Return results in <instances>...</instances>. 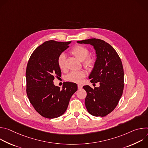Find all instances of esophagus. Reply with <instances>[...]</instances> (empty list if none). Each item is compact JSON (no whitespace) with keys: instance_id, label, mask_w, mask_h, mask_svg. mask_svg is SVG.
<instances>
[{"instance_id":"esophagus-1","label":"esophagus","mask_w":148,"mask_h":148,"mask_svg":"<svg viewBox=\"0 0 148 148\" xmlns=\"http://www.w3.org/2000/svg\"><path fill=\"white\" fill-rule=\"evenodd\" d=\"M82 86H81V85H78V90H81V88H82Z\"/></svg>"}]
</instances>
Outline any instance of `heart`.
Returning a JSON list of instances; mask_svg holds the SVG:
<instances>
[{"label":"heart","instance_id":"obj_1","mask_svg":"<svg viewBox=\"0 0 148 148\" xmlns=\"http://www.w3.org/2000/svg\"><path fill=\"white\" fill-rule=\"evenodd\" d=\"M70 53L76 57L78 60L83 61V65L86 68L90 70L95 64V58L92 56H88L89 50L85 46L81 45H77L71 49ZM66 56L64 54L61 53L57 58V64L60 70H63L65 69L66 65ZM86 77V73L83 71H71L66 76L67 81L79 83L81 82L82 78Z\"/></svg>","mask_w":148,"mask_h":148}]
</instances>
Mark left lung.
<instances>
[{
    "instance_id": "obj_1",
    "label": "left lung",
    "mask_w": 148,
    "mask_h": 148,
    "mask_svg": "<svg viewBox=\"0 0 148 148\" xmlns=\"http://www.w3.org/2000/svg\"><path fill=\"white\" fill-rule=\"evenodd\" d=\"M77 42L91 45L96 54L88 78L92 83L99 82V87H83L87 92L86 108L93 116H105L115 108L122 95L124 74L121 60L115 49L103 40L90 38Z\"/></svg>"
}]
</instances>
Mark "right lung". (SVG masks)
<instances>
[{
  "instance_id": "right-lung-1",
  "label": "right lung",
  "mask_w": 148,
  "mask_h": 148,
  "mask_svg": "<svg viewBox=\"0 0 148 148\" xmlns=\"http://www.w3.org/2000/svg\"><path fill=\"white\" fill-rule=\"evenodd\" d=\"M71 41H45L32 54L28 61L26 77V92L35 110L47 118H55L66 111L70 99L77 90V84L66 82L61 90L53 80L61 71L57 58L69 47Z\"/></svg>"
}]
</instances>
